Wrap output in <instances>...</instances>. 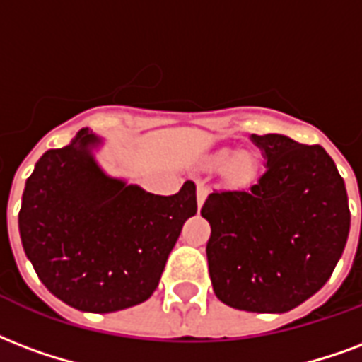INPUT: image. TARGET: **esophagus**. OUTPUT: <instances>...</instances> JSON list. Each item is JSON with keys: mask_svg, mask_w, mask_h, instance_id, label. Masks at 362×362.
<instances>
[{"mask_svg": "<svg viewBox=\"0 0 362 362\" xmlns=\"http://www.w3.org/2000/svg\"><path fill=\"white\" fill-rule=\"evenodd\" d=\"M209 195V186L207 184H197V207L202 209L205 199H207Z\"/></svg>", "mask_w": 362, "mask_h": 362, "instance_id": "obj_1", "label": "esophagus"}]
</instances>
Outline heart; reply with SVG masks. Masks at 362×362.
<instances>
[{"label": "heart", "mask_w": 362, "mask_h": 362, "mask_svg": "<svg viewBox=\"0 0 362 362\" xmlns=\"http://www.w3.org/2000/svg\"><path fill=\"white\" fill-rule=\"evenodd\" d=\"M209 165L213 168H224L232 184H251L259 173V160L251 151H234L230 147H222L209 157Z\"/></svg>", "instance_id": "1"}]
</instances>
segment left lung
Listing matches in <instances>:
<instances>
[{
	"instance_id": "8db88e82",
	"label": "left lung",
	"mask_w": 362,
	"mask_h": 362,
	"mask_svg": "<svg viewBox=\"0 0 362 362\" xmlns=\"http://www.w3.org/2000/svg\"><path fill=\"white\" fill-rule=\"evenodd\" d=\"M267 170L249 189H221L203 203L211 224L209 276L222 303L288 313L315 296L344 253L351 213L344 178L320 146L251 134Z\"/></svg>"
}]
</instances>
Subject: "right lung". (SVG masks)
<instances>
[{
    "label": "right lung",
    "instance_id": "add662e5",
    "mask_svg": "<svg viewBox=\"0 0 362 362\" xmlns=\"http://www.w3.org/2000/svg\"><path fill=\"white\" fill-rule=\"evenodd\" d=\"M98 136L45 151L24 186L18 232L47 290L86 313L144 303L159 286L184 222L197 213L195 184L149 194L107 176L93 159Z\"/></svg>",
    "mask_w": 362,
    "mask_h": 362
}]
</instances>
